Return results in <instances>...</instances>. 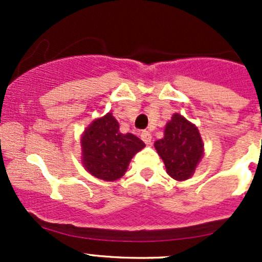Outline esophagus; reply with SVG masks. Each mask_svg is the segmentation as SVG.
<instances>
[{"label": "esophagus", "instance_id": "34e87169", "mask_svg": "<svg viewBox=\"0 0 262 262\" xmlns=\"http://www.w3.org/2000/svg\"><path fill=\"white\" fill-rule=\"evenodd\" d=\"M141 138L146 144H150V142H152V136H150L149 132H142Z\"/></svg>", "mask_w": 262, "mask_h": 262}]
</instances>
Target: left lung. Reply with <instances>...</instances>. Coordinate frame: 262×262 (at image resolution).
Wrapping results in <instances>:
<instances>
[{
	"label": "left lung",
	"instance_id": "1",
	"mask_svg": "<svg viewBox=\"0 0 262 262\" xmlns=\"http://www.w3.org/2000/svg\"><path fill=\"white\" fill-rule=\"evenodd\" d=\"M155 148L168 175L178 181L191 178L204 156V143L199 129L179 113L167 121L163 138L155 142Z\"/></svg>",
	"mask_w": 262,
	"mask_h": 262
}]
</instances>
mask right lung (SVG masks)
Wrapping results in <instances>:
<instances>
[{
  "label": "right lung",
  "instance_id": "add662e5",
  "mask_svg": "<svg viewBox=\"0 0 262 262\" xmlns=\"http://www.w3.org/2000/svg\"><path fill=\"white\" fill-rule=\"evenodd\" d=\"M146 144L132 133L119 130L112 113L92 120L81 136L82 165L89 173L104 181L124 176L130 160Z\"/></svg>",
  "mask_w": 262,
  "mask_h": 262
}]
</instances>
